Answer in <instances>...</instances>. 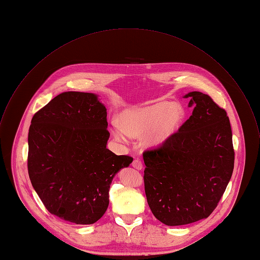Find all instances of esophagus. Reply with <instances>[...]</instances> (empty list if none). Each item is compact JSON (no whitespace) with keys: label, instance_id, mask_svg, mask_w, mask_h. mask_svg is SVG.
I'll list each match as a JSON object with an SVG mask.
<instances>
[{"label":"esophagus","instance_id":"obj_1","mask_svg":"<svg viewBox=\"0 0 260 260\" xmlns=\"http://www.w3.org/2000/svg\"><path fill=\"white\" fill-rule=\"evenodd\" d=\"M132 167H133L134 169H136V170L140 171V170H142L143 165H142V161H141L140 159L136 158V159H134V160H133V162H132Z\"/></svg>","mask_w":260,"mask_h":260}]
</instances>
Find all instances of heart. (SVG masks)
<instances>
[{"mask_svg":"<svg viewBox=\"0 0 260 260\" xmlns=\"http://www.w3.org/2000/svg\"><path fill=\"white\" fill-rule=\"evenodd\" d=\"M184 117L183 108L176 103L159 102L144 108H133L120 115L119 125L113 126V135L119 141H127L128 135L137 137L147 134L146 141L159 143L174 133Z\"/></svg>","mask_w":260,"mask_h":260,"instance_id":"obj_1","label":"heart"}]
</instances>
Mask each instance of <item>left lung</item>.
<instances>
[{"mask_svg":"<svg viewBox=\"0 0 260 260\" xmlns=\"http://www.w3.org/2000/svg\"><path fill=\"white\" fill-rule=\"evenodd\" d=\"M191 116L159 146L143 152L144 188L157 220L179 226L208 218L218 206L234 169L232 130L226 111L200 91Z\"/></svg>","mask_w":260,"mask_h":260,"instance_id":"8db88e82","label":"left lung"}]
</instances>
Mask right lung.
<instances>
[{"label": "right lung", "mask_w": 260, "mask_h": 260, "mask_svg": "<svg viewBox=\"0 0 260 260\" xmlns=\"http://www.w3.org/2000/svg\"><path fill=\"white\" fill-rule=\"evenodd\" d=\"M107 127V109L90 92H62L34 114L27 168L52 215L87 225L107 211L114 175L133 161L106 147Z\"/></svg>", "instance_id": "add662e5"}]
</instances>
